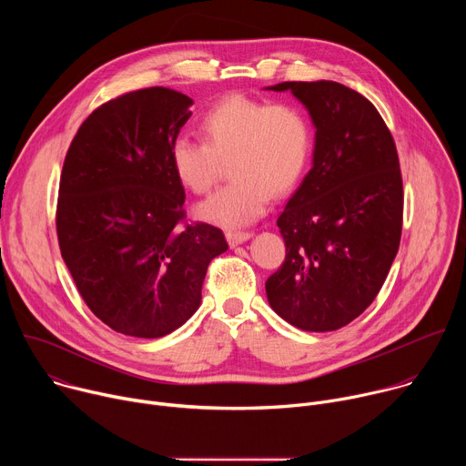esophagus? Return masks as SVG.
Here are the masks:
<instances>
[{
  "instance_id": "1",
  "label": "esophagus",
  "mask_w": 466,
  "mask_h": 466,
  "mask_svg": "<svg viewBox=\"0 0 466 466\" xmlns=\"http://www.w3.org/2000/svg\"><path fill=\"white\" fill-rule=\"evenodd\" d=\"M254 234L252 232H227V241L230 247H238L245 241H248Z\"/></svg>"
}]
</instances>
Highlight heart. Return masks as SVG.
Segmentation results:
<instances>
[{
	"mask_svg": "<svg viewBox=\"0 0 466 466\" xmlns=\"http://www.w3.org/2000/svg\"><path fill=\"white\" fill-rule=\"evenodd\" d=\"M205 142L178 137L169 147L177 180L191 193H208L218 178L219 158H230V184L197 207V216L225 228L258 221L271 195L289 193L300 180L311 153L306 116L284 103L232 96L203 119Z\"/></svg>",
	"mask_w": 466,
	"mask_h": 466,
	"instance_id": "heart-1",
	"label": "heart"
}]
</instances>
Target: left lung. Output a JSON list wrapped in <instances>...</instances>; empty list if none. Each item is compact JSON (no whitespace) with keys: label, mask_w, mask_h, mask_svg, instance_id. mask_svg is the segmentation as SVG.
Segmentation results:
<instances>
[{"label":"left lung","mask_w":466,"mask_h":466,"mask_svg":"<svg viewBox=\"0 0 466 466\" xmlns=\"http://www.w3.org/2000/svg\"><path fill=\"white\" fill-rule=\"evenodd\" d=\"M315 127L311 169L277 225L286 261L265 282L269 306L304 331L339 329L381 289L402 236L404 191L390 132L374 105L334 83H280Z\"/></svg>","instance_id":"obj_1"}]
</instances>
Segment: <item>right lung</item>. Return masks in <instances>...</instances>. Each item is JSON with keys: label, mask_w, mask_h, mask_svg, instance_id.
Instances as JSON below:
<instances>
[{"label": "right lung", "mask_w": 466, "mask_h": 466, "mask_svg": "<svg viewBox=\"0 0 466 466\" xmlns=\"http://www.w3.org/2000/svg\"><path fill=\"white\" fill-rule=\"evenodd\" d=\"M193 99L155 86L96 108L66 155L56 207L64 263L106 326L155 339L201 306L210 261L228 248L212 225L180 227L184 187L169 147Z\"/></svg>", "instance_id": "1"}]
</instances>
